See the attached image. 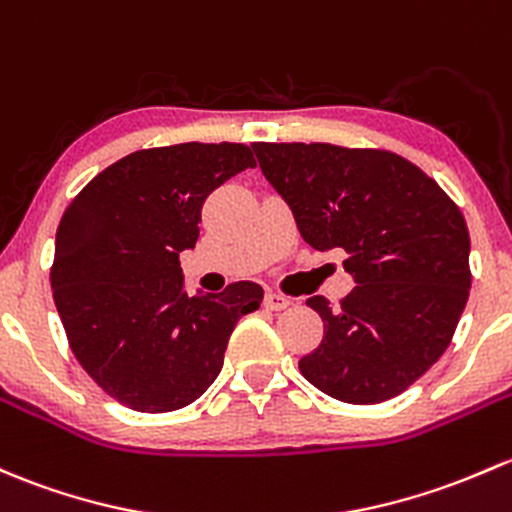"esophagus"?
I'll list each match as a JSON object with an SVG mask.
<instances>
[{"label":"esophagus","mask_w":512,"mask_h":512,"mask_svg":"<svg viewBox=\"0 0 512 512\" xmlns=\"http://www.w3.org/2000/svg\"><path fill=\"white\" fill-rule=\"evenodd\" d=\"M262 304H265V309H270V311H282V309H287L292 301H289L287 297H284V294H279V292H267Z\"/></svg>","instance_id":"34e87169"}]
</instances>
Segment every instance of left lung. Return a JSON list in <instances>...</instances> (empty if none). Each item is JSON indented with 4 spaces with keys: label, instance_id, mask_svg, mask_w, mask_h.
<instances>
[{
    "label": "left lung",
    "instance_id": "1",
    "mask_svg": "<svg viewBox=\"0 0 512 512\" xmlns=\"http://www.w3.org/2000/svg\"><path fill=\"white\" fill-rule=\"evenodd\" d=\"M260 169L314 250L341 247L355 287L324 297V338L299 360L311 385L351 405L400 395L449 348L471 289L469 228L419 166L385 149L257 142Z\"/></svg>",
    "mask_w": 512,
    "mask_h": 512
}]
</instances>
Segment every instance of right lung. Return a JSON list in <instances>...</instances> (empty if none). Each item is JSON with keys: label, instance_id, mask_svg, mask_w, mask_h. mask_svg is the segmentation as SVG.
Returning a JSON list of instances; mask_svg holds the SVG:
<instances>
[{"label": "right lung", "instance_id": "1", "mask_svg": "<svg viewBox=\"0 0 512 512\" xmlns=\"http://www.w3.org/2000/svg\"><path fill=\"white\" fill-rule=\"evenodd\" d=\"M245 144L186 142L142 149L100 171L63 213L51 289L85 373L137 412H174L223 368L240 316L260 309V284L188 297L179 252L198 240L203 201L252 169Z\"/></svg>", "mask_w": 512, "mask_h": 512}]
</instances>
